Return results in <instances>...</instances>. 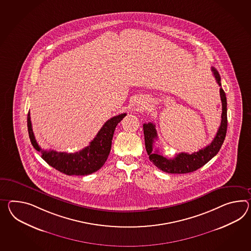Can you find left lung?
I'll return each mask as SVG.
<instances>
[{
    "instance_id": "8db88e82",
    "label": "left lung",
    "mask_w": 251,
    "mask_h": 251,
    "mask_svg": "<svg viewBox=\"0 0 251 251\" xmlns=\"http://www.w3.org/2000/svg\"><path fill=\"white\" fill-rule=\"evenodd\" d=\"M215 79L218 84L220 83V75L214 67H211ZM220 99L222 102V114H221V123L218 132L215 136L214 140L207 147L203 148L197 152L190 153L181 152L176 154V156L172 159H167L159 154V151H153V143L154 140L158 139L157 130L155 125L151 123L143 124V132L145 139V148L147 151L150 160L152 162L160 171L167 173H176L183 174L197 171L198 169L205 165L217 153L220 151L225 137H226V127H227V118H226V98L225 92L222 88L220 90Z\"/></svg>"
}]
</instances>
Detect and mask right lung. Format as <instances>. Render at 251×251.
<instances>
[{"label": "right lung", "mask_w": 251, "mask_h": 251, "mask_svg": "<svg viewBox=\"0 0 251 251\" xmlns=\"http://www.w3.org/2000/svg\"><path fill=\"white\" fill-rule=\"evenodd\" d=\"M126 116L122 113L112 117L104 123L90 145L75 153L58 152L56 151H44L38 145L31 127L30 111L27 117L28 132L31 144L50 166L66 175L84 176L100 170L108 159L111 148V141L118 123Z\"/></svg>", "instance_id": "add662e5"}]
</instances>
